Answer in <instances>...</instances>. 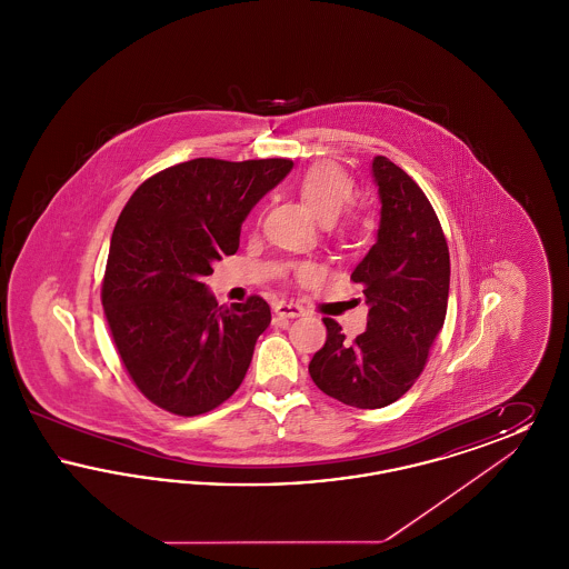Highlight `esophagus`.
<instances>
[{
  "instance_id": "esophagus-1",
  "label": "esophagus",
  "mask_w": 569,
  "mask_h": 569,
  "mask_svg": "<svg viewBox=\"0 0 569 569\" xmlns=\"http://www.w3.org/2000/svg\"><path fill=\"white\" fill-rule=\"evenodd\" d=\"M274 313L279 316V318H300L305 311H302V307H298L295 302H277L274 307Z\"/></svg>"
}]
</instances>
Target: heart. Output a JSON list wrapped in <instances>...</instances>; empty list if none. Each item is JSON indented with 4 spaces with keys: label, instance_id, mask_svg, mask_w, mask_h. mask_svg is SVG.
<instances>
[{
    "label": "heart",
    "instance_id": "1",
    "mask_svg": "<svg viewBox=\"0 0 569 569\" xmlns=\"http://www.w3.org/2000/svg\"><path fill=\"white\" fill-rule=\"evenodd\" d=\"M298 196L302 204L309 209V213L330 223L346 209V204L352 200L353 183L350 174L332 162L313 163L298 181ZM298 277L302 281H309L316 277L313 267H300Z\"/></svg>",
    "mask_w": 569,
    "mask_h": 569
}]
</instances>
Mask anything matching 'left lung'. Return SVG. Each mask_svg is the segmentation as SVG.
Wrapping results in <instances>:
<instances>
[{"instance_id": "1", "label": "left lung", "mask_w": 569, "mask_h": 569, "mask_svg": "<svg viewBox=\"0 0 569 569\" xmlns=\"http://www.w3.org/2000/svg\"><path fill=\"white\" fill-rule=\"evenodd\" d=\"M379 193L376 244L353 269L369 305L367 330L348 341L325 318V348L309 376L328 397L360 409L401 399L422 373L441 330L450 290V253L431 202L416 181L383 156L371 162Z\"/></svg>"}]
</instances>
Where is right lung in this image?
I'll list each match as a JSON object with an SVG mask.
<instances>
[{
	"label": "right lung",
	"mask_w": 569,
	"mask_h": 569,
	"mask_svg": "<svg viewBox=\"0 0 569 569\" xmlns=\"http://www.w3.org/2000/svg\"><path fill=\"white\" fill-rule=\"evenodd\" d=\"M290 160L196 158L147 179L110 239L102 305L130 378L156 406L198 416L234 395L271 325L260 297L217 307L204 277L239 249L244 217Z\"/></svg>",
	"instance_id": "1"
}]
</instances>
